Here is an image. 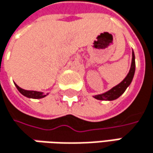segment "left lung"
<instances>
[{
	"instance_id": "left-lung-1",
	"label": "left lung",
	"mask_w": 153,
	"mask_h": 153,
	"mask_svg": "<svg viewBox=\"0 0 153 153\" xmlns=\"http://www.w3.org/2000/svg\"><path fill=\"white\" fill-rule=\"evenodd\" d=\"M135 70H136V62H135V54L134 52H132V63H131V67H130V70H129V73L128 74L127 77L120 83L118 84L117 86L113 87L111 89H110L109 91H107L104 94H101V95H97V96H95L94 97L96 99H98V100H108V101H111V100H114V99H117L118 97H120L124 92L125 90L127 89V88L130 85L132 79H133V77L135 74Z\"/></svg>"
}]
</instances>
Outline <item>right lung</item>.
Returning <instances> with one entry per match:
<instances>
[{
  "instance_id": "obj_1",
  "label": "right lung",
  "mask_w": 153,
  "mask_h": 153,
  "mask_svg": "<svg viewBox=\"0 0 153 153\" xmlns=\"http://www.w3.org/2000/svg\"><path fill=\"white\" fill-rule=\"evenodd\" d=\"M17 90L22 94L24 95L25 97H29V98H34V99H39V98H42L44 97L46 95H43L42 92H38V91H33V90H25L23 88H21L20 87H18L16 84H15Z\"/></svg>"
}]
</instances>
